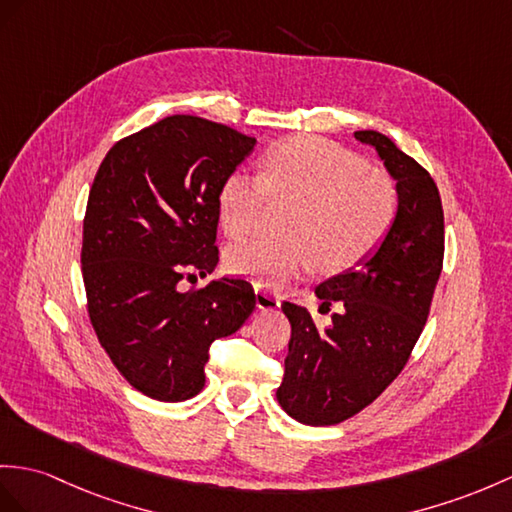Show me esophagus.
Segmentation results:
<instances>
[{"instance_id": "1", "label": "esophagus", "mask_w": 512, "mask_h": 512, "mask_svg": "<svg viewBox=\"0 0 512 512\" xmlns=\"http://www.w3.org/2000/svg\"><path fill=\"white\" fill-rule=\"evenodd\" d=\"M254 293H256V306L260 310H276L280 308V297L276 293H271V289L263 284H254Z\"/></svg>"}]
</instances>
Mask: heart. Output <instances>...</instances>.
<instances>
[{"instance_id": "heart-1", "label": "heart", "mask_w": 512, "mask_h": 512, "mask_svg": "<svg viewBox=\"0 0 512 512\" xmlns=\"http://www.w3.org/2000/svg\"><path fill=\"white\" fill-rule=\"evenodd\" d=\"M271 197L295 202L291 241L252 239L228 249L232 273L280 286L319 267L341 273L376 249L397 215V189L382 171L319 136L282 141L263 158V173L234 171L219 193V219L232 239L258 230Z\"/></svg>"}]
</instances>
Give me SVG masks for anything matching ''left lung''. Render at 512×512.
<instances>
[{"label":"left lung","mask_w":512,"mask_h":512,"mask_svg":"<svg viewBox=\"0 0 512 512\" xmlns=\"http://www.w3.org/2000/svg\"><path fill=\"white\" fill-rule=\"evenodd\" d=\"M354 136L376 147L397 182V215L376 252L315 289L321 313L339 306L328 328H317L304 306L282 304L291 341L276 397L306 426L354 417L400 376L443 269V206L430 173L389 136L373 130Z\"/></svg>","instance_id":"1"}]
</instances>
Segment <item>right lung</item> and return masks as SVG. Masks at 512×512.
Instances as JSON below:
<instances>
[{
	"label": "right lung",
	"mask_w": 512,
	"mask_h": 512,
	"mask_svg": "<svg viewBox=\"0 0 512 512\" xmlns=\"http://www.w3.org/2000/svg\"><path fill=\"white\" fill-rule=\"evenodd\" d=\"M256 145L223 123L173 115L110 147L82 234L86 306L136 391L182 402L204 389L210 343L239 330L256 295L241 278L182 291L219 263V193Z\"/></svg>",
	"instance_id": "right-lung-1"
}]
</instances>
